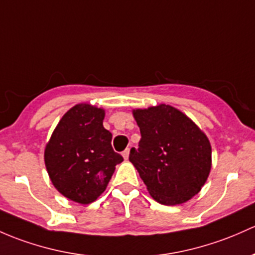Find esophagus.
Here are the masks:
<instances>
[{
    "mask_svg": "<svg viewBox=\"0 0 255 255\" xmlns=\"http://www.w3.org/2000/svg\"><path fill=\"white\" fill-rule=\"evenodd\" d=\"M122 155H123V157H125V160H127V159H128V156H129V148L126 149L125 151L122 152Z\"/></svg>",
    "mask_w": 255,
    "mask_h": 255,
    "instance_id": "34e87169",
    "label": "esophagus"
}]
</instances>
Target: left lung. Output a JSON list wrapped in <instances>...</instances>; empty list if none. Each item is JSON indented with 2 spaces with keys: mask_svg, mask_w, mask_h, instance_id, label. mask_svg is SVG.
Masks as SVG:
<instances>
[{
  "mask_svg": "<svg viewBox=\"0 0 255 255\" xmlns=\"http://www.w3.org/2000/svg\"><path fill=\"white\" fill-rule=\"evenodd\" d=\"M140 140L129 161L138 170L152 198L177 205L194 197L211 168L206 135L186 115L168 105L133 111Z\"/></svg>",
  "mask_w": 255,
  "mask_h": 255,
  "instance_id": "8db88e82",
  "label": "left lung"
}]
</instances>
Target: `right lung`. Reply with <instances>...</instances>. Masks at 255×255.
Returning a JSON list of instances; mask_svg holds the SVG:
<instances>
[{
	"label": "right lung",
	"mask_w": 255,
	"mask_h": 255,
	"mask_svg": "<svg viewBox=\"0 0 255 255\" xmlns=\"http://www.w3.org/2000/svg\"><path fill=\"white\" fill-rule=\"evenodd\" d=\"M105 112L89 104L72 107L61 119L45 149V165L61 194L90 204L105 191L123 157L103 126Z\"/></svg>",
	"instance_id": "right-lung-1"
}]
</instances>
